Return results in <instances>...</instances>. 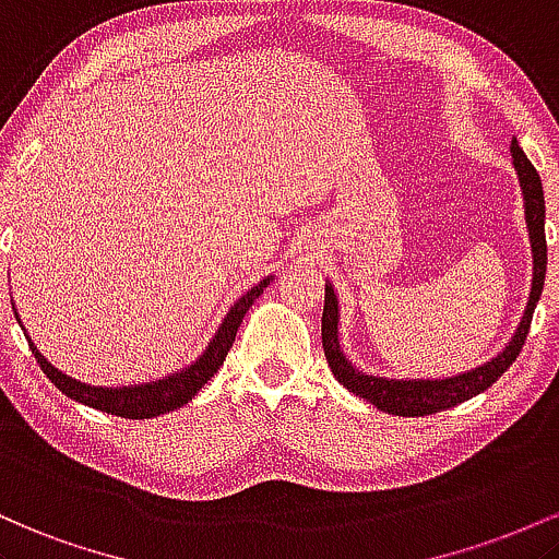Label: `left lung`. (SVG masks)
<instances>
[{"label":"left lung","instance_id":"obj_1","mask_svg":"<svg viewBox=\"0 0 559 559\" xmlns=\"http://www.w3.org/2000/svg\"><path fill=\"white\" fill-rule=\"evenodd\" d=\"M512 166H515L520 190H523V209H525V229H528L531 255H533V280L528 293V306L520 317L518 330L512 332L510 343L499 350L493 359H488L480 367L467 369V372L451 374V378H378V374L361 372L354 361L343 354L341 346V300H337L335 285L324 282V313H322V346L328 364L335 374V380L343 388H348L356 396L367 399L369 404L378 406L380 412L399 417H425L436 412L449 409V406L462 404V401L478 396V393L491 388L501 374L510 369V364L520 356L525 335L531 330V317L536 309L538 298L544 290V277H547V235H544V190L536 168L525 158L515 136L510 144Z\"/></svg>","mask_w":559,"mask_h":559}]
</instances>
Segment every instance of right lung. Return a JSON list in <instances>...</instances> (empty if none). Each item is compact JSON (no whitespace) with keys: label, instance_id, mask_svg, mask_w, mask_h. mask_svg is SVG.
<instances>
[{"label":"right lung","instance_id":"add662e5","mask_svg":"<svg viewBox=\"0 0 559 559\" xmlns=\"http://www.w3.org/2000/svg\"><path fill=\"white\" fill-rule=\"evenodd\" d=\"M272 280L274 277H263L259 285L250 287L246 296H240L235 304H231L227 317L222 319L218 330L213 332L211 343L205 346V350L195 361L177 369V372L166 374V378L150 380V382H134V385H112V388L90 385V382H81L76 378H71V374H66L62 369L55 367V364L49 361L39 348H36V343L31 341L28 330L23 328L21 313H17L15 306H12V309H15V319L21 322L23 332H26L28 346L34 350L36 361L41 364L44 374H47V378L52 380L66 396H71L73 401H79V404L84 406H92V409L108 412V415H116V417L150 419V417H158V415H166V412L179 409V406L190 404V401L198 396L200 388H203L205 382L218 372V367H222L224 359H227L231 343H235L237 328L242 324V317H246L250 306H253V300L261 296L263 287H266Z\"/></svg>","mask_w":559,"mask_h":559}]
</instances>
